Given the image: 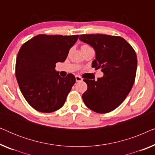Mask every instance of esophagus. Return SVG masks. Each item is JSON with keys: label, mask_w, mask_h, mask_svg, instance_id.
I'll return each mask as SVG.
<instances>
[{"label": "esophagus", "mask_w": 155, "mask_h": 155, "mask_svg": "<svg viewBox=\"0 0 155 155\" xmlns=\"http://www.w3.org/2000/svg\"><path fill=\"white\" fill-rule=\"evenodd\" d=\"M75 80H76V82H81L82 80V78L80 77V76L77 75L75 76Z\"/></svg>", "instance_id": "34e87169"}]
</instances>
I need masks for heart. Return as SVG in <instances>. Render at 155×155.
Listing matches in <instances>:
<instances>
[{
    "mask_svg": "<svg viewBox=\"0 0 155 155\" xmlns=\"http://www.w3.org/2000/svg\"><path fill=\"white\" fill-rule=\"evenodd\" d=\"M91 48L90 45H88V44H82L81 46V50H83V49H86V48Z\"/></svg>",
    "mask_w": 155,
    "mask_h": 155,
    "instance_id": "obj_1",
    "label": "heart"
}]
</instances>
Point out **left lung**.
Returning <instances> with one entry per match:
<instances>
[{"instance_id": "left-lung-1", "label": "left lung", "mask_w": 155, "mask_h": 155, "mask_svg": "<svg viewBox=\"0 0 155 155\" xmlns=\"http://www.w3.org/2000/svg\"><path fill=\"white\" fill-rule=\"evenodd\" d=\"M81 41L94 48L96 59L92 67L100 68L102 78L84 79L87 90L82 99L89 109L106 114L116 109L125 100L134 84L137 56L130 44L121 37L101 34L80 35Z\"/></svg>"}]
</instances>
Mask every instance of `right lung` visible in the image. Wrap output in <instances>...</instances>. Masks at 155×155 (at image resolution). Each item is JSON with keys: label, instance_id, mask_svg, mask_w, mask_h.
Wrapping results in <instances>:
<instances>
[{"label": "right lung", "instance_id": "1", "mask_svg": "<svg viewBox=\"0 0 155 155\" xmlns=\"http://www.w3.org/2000/svg\"><path fill=\"white\" fill-rule=\"evenodd\" d=\"M79 35H39L23 44L17 56L15 76L25 99L38 111L61 109L75 83L73 74L61 78L56 63L66 59Z\"/></svg>", "mask_w": 155, "mask_h": 155}]
</instances>
